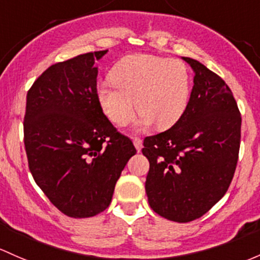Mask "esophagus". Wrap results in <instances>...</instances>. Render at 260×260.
I'll list each match as a JSON object with an SVG mask.
<instances>
[{
	"label": "esophagus",
	"mask_w": 260,
	"mask_h": 260,
	"mask_svg": "<svg viewBox=\"0 0 260 260\" xmlns=\"http://www.w3.org/2000/svg\"><path fill=\"white\" fill-rule=\"evenodd\" d=\"M133 143H135V147L136 148H137V151L139 152L142 149V139L141 138H138V137H135L133 138Z\"/></svg>",
	"instance_id": "esophagus-1"
}]
</instances>
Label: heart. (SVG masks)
<instances>
[{"label":"heart","instance_id":"obj_1","mask_svg":"<svg viewBox=\"0 0 260 260\" xmlns=\"http://www.w3.org/2000/svg\"><path fill=\"white\" fill-rule=\"evenodd\" d=\"M111 81L100 84L95 95L103 113L117 127L131 122L135 102L141 112L139 124L155 123L160 129L178 122L187 108L189 73L179 59L129 54L114 66Z\"/></svg>","mask_w":260,"mask_h":260}]
</instances>
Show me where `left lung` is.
<instances>
[{"mask_svg":"<svg viewBox=\"0 0 260 260\" xmlns=\"http://www.w3.org/2000/svg\"><path fill=\"white\" fill-rule=\"evenodd\" d=\"M194 86L179 121L143 141L148 203L166 219L201 218L225 194L238 162L242 117L231 88L201 62L183 57Z\"/></svg>","mask_w":260,"mask_h":260,"instance_id":"1","label":"left lung"}]
</instances>
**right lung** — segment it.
<instances>
[{
	"label": "right lung",
	"mask_w": 260,
	"mask_h": 260,
	"mask_svg": "<svg viewBox=\"0 0 260 260\" xmlns=\"http://www.w3.org/2000/svg\"><path fill=\"white\" fill-rule=\"evenodd\" d=\"M106 53L52 64L27 92L23 139L29 171L51 203L72 218L108 208L123 168L137 152L98 105L94 62Z\"/></svg>",
	"instance_id": "right-lung-1"
}]
</instances>
